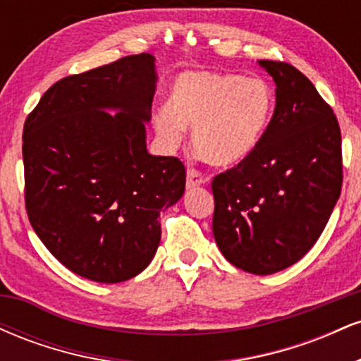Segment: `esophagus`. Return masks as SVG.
I'll return each mask as SVG.
<instances>
[{
  "mask_svg": "<svg viewBox=\"0 0 361 361\" xmlns=\"http://www.w3.org/2000/svg\"><path fill=\"white\" fill-rule=\"evenodd\" d=\"M205 183V178L198 169L190 168L186 171V188H195V186H200Z\"/></svg>",
  "mask_w": 361,
  "mask_h": 361,
  "instance_id": "1",
  "label": "esophagus"
}]
</instances>
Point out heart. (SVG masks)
<instances>
[{
  "label": "heart",
  "instance_id": "b5f03b06",
  "mask_svg": "<svg viewBox=\"0 0 361 361\" xmlns=\"http://www.w3.org/2000/svg\"><path fill=\"white\" fill-rule=\"evenodd\" d=\"M273 94L264 81L239 74L197 71L178 78L154 130L166 149L192 128L195 151L215 166H234L258 147L270 123Z\"/></svg>",
  "mask_w": 361,
  "mask_h": 361
}]
</instances>
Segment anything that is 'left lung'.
<instances>
[{
  "instance_id": "left-lung-1",
  "label": "left lung",
  "mask_w": 361,
  "mask_h": 361,
  "mask_svg": "<svg viewBox=\"0 0 361 361\" xmlns=\"http://www.w3.org/2000/svg\"><path fill=\"white\" fill-rule=\"evenodd\" d=\"M276 105L258 147L212 180L214 238L229 263L271 275L316 244L343 185L341 130L314 85L288 62L259 61Z\"/></svg>"
}]
</instances>
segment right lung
Here are the masks:
<instances>
[{"label":"right lung","instance_id":"1","mask_svg":"<svg viewBox=\"0 0 361 361\" xmlns=\"http://www.w3.org/2000/svg\"><path fill=\"white\" fill-rule=\"evenodd\" d=\"M154 91V56L135 54L62 78L25 120L28 221L82 279L139 275L159 246V212L185 192L183 163L146 149Z\"/></svg>","mask_w":361,"mask_h":361}]
</instances>
